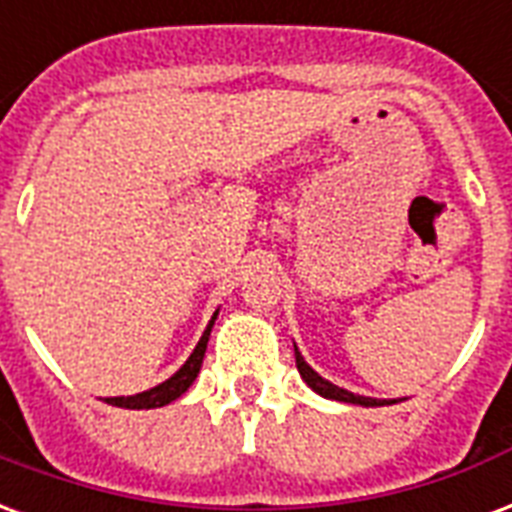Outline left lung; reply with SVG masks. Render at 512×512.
I'll use <instances>...</instances> for the list:
<instances>
[{"label":"left lung","mask_w":512,"mask_h":512,"mask_svg":"<svg viewBox=\"0 0 512 512\" xmlns=\"http://www.w3.org/2000/svg\"><path fill=\"white\" fill-rule=\"evenodd\" d=\"M295 366H298V372H301L306 385H309L314 393H320L323 399L344 401V404H358V407H385V404H396V401H399V399H372V396H361V393H352L347 391V388L333 385L331 380H325V377H320V374L314 372L312 366L304 361V355H301L298 347H295Z\"/></svg>","instance_id":"left-lung-1"}]
</instances>
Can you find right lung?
Returning <instances> with one entry per match:
<instances>
[{"label": "right lung", "mask_w": 512, "mask_h": 512, "mask_svg": "<svg viewBox=\"0 0 512 512\" xmlns=\"http://www.w3.org/2000/svg\"><path fill=\"white\" fill-rule=\"evenodd\" d=\"M219 309L214 312V317L208 320L206 331L200 336V342L195 344V350L189 355L184 366H181L179 372L168 377L165 382L160 385H154L149 391L143 393H135V396H111V399H105L108 404L113 407H124V410H154V407H165L170 401H176L181 393L189 391V385L195 382V377L200 374V366H203V355H206V344H208V336H211V328H214V320H217Z\"/></svg>", "instance_id": "1"}]
</instances>
